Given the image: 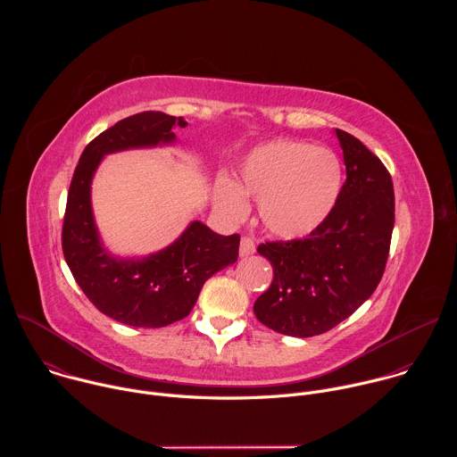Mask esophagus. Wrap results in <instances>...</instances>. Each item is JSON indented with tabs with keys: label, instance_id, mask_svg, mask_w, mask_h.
<instances>
[{
	"label": "esophagus",
	"instance_id": "34e87169",
	"mask_svg": "<svg viewBox=\"0 0 457 457\" xmlns=\"http://www.w3.org/2000/svg\"><path fill=\"white\" fill-rule=\"evenodd\" d=\"M254 242H253V238H249V237H242V240H240V256H249V254H253L254 253Z\"/></svg>",
	"mask_w": 457,
	"mask_h": 457
}]
</instances>
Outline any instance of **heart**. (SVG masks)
I'll return each mask as SVG.
<instances>
[{"label": "heart", "mask_w": 457, "mask_h": 457, "mask_svg": "<svg viewBox=\"0 0 457 457\" xmlns=\"http://www.w3.org/2000/svg\"><path fill=\"white\" fill-rule=\"evenodd\" d=\"M238 187L220 180L217 208L231 220L247 212L244 195L258 201L264 228L278 238L316 231L333 213L344 186L338 155L328 148L277 139L251 150L238 168Z\"/></svg>", "instance_id": "b5f03b06"}]
</instances>
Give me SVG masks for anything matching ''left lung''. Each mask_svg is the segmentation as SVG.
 <instances>
[{
	"mask_svg": "<svg viewBox=\"0 0 457 457\" xmlns=\"http://www.w3.org/2000/svg\"><path fill=\"white\" fill-rule=\"evenodd\" d=\"M347 179L340 199L305 238L266 242L258 253L273 282L253 305L270 329L309 338L331 331L378 287L395 228V186L383 162L354 136L337 128Z\"/></svg>",
	"mask_w": 457,
	"mask_h": 457,
	"instance_id": "8db88e82",
	"label": "left lung"
}]
</instances>
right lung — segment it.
Segmentation results:
<instances>
[{
    "mask_svg": "<svg viewBox=\"0 0 457 457\" xmlns=\"http://www.w3.org/2000/svg\"><path fill=\"white\" fill-rule=\"evenodd\" d=\"M182 117L162 112L129 115L99 134L76 166L62 220V254L87 298L106 316L132 328H164L189 314L204 282L238 258L240 237L219 235L193 220L168 247L145 258H117L101 244L90 184L106 154L175 143Z\"/></svg>",
    "mask_w": 457,
    "mask_h": 457,
    "instance_id": "1",
    "label": "right lung"
}]
</instances>
